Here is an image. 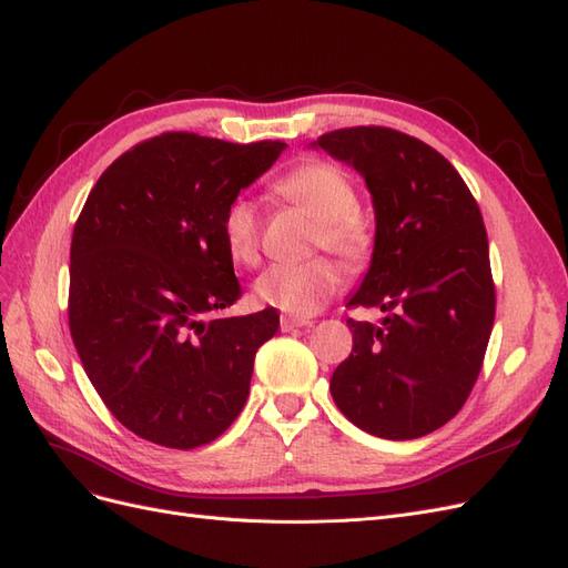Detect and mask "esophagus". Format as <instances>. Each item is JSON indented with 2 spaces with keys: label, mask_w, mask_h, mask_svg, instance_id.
Returning <instances> with one entry per match:
<instances>
[{
  "label": "esophagus",
  "mask_w": 568,
  "mask_h": 568,
  "mask_svg": "<svg viewBox=\"0 0 568 568\" xmlns=\"http://www.w3.org/2000/svg\"><path fill=\"white\" fill-rule=\"evenodd\" d=\"M280 326H282V332H294V329H303V326H313V322L301 320V317H282Z\"/></svg>",
  "instance_id": "esophagus-1"
}]
</instances>
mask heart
Returning a JSON list of instances; mask_svg holds the SVG:
<instances>
[{
  "mask_svg": "<svg viewBox=\"0 0 568 568\" xmlns=\"http://www.w3.org/2000/svg\"><path fill=\"white\" fill-rule=\"evenodd\" d=\"M274 194L317 220L313 246L336 253L351 267L363 265L374 244L369 222L357 211V192L346 170L326 161H305L274 182ZM220 236L236 265L261 257V215L248 199H232L220 217ZM341 267L329 257L294 265H272L255 280L261 303L296 317H311L341 286Z\"/></svg>",
  "mask_w": 568,
  "mask_h": 568,
  "instance_id": "b5f03b06",
  "label": "heart"
}]
</instances>
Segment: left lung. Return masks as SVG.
<instances>
[{
  "label": "left lung",
  "mask_w": 568,
  "mask_h": 568,
  "mask_svg": "<svg viewBox=\"0 0 568 568\" xmlns=\"http://www.w3.org/2000/svg\"><path fill=\"white\" fill-rule=\"evenodd\" d=\"M353 165L374 203L372 265L348 305L353 353L332 376L336 407L363 432L412 440L448 424L478 379L495 320L488 234L450 161L417 136L359 125L313 144Z\"/></svg>",
  "instance_id": "1"
}]
</instances>
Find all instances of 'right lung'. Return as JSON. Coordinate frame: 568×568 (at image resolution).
Masks as SVG:
<instances>
[{
    "mask_svg": "<svg viewBox=\"0 0 568 568\" xmlns=\"http://www.w3.org/2000/svg\"><path fill=\"white\" fill-rule=\"evenodd\" d=\"M284 149L163 132L115 159L84 201L68 324L99 398L144 440L199 448L248 398L255 353L280 315L213 317L242 296L220 217Z\"/></svg>",
    "mask_w": 568,
    "mask_h": 568,
    "instance_id": "add662e5",
    "label": "right lung"
}]
</instances>
